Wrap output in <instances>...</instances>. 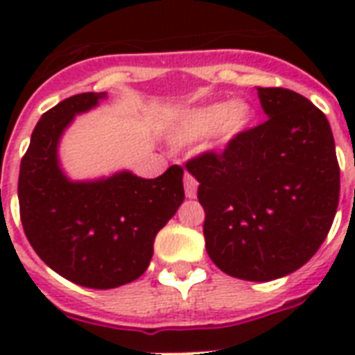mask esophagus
<instances>
[{
	"label": "esophagus",
	"instance_id": "obj_1",
	"mask_svg": "<svg viewBox=\"0 0 355 355\" xmlns=\"http://www.w3.org/2000/svg\"><path fill=\"white\" fill-rule=\"evenodd\" d=\"M197 188H199V182H197L189 173H186V175H184V191H186V197H188V199H195Z\"/></svg>",
	"mask_w": 355,
	"mask_h": 355
}]
</instances>
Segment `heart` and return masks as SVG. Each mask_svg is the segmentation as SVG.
Returning <instances> with one entry per match:
<instances>
[{
    "mask_svg": "<svg viewBox=\"0 0 355 355\" xmlns=\"http://www.w3.org/2000/svg\"><path fill=\"white\" fill-rule=\"evenodd\" d=\"M252 121V108L247 103H214L195 108L178 125L180 139H202L216 132L221 139H230Z\"/></svg>",
    "mask_w": 355,
    "mask_h": 355,
    "instance_id": "heart-1",
    "label": "heart"
}]
</instances>
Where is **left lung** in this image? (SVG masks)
I'll list each match as a JSON object with an SVG mask.
<instances>
[{"label": "left lung", "mask_w": 355, "mask_h": 355, "mask_svg": "<svg viewBox=\"0 0 355 355\" xmlns=\"http://www.w3.org/2000/svg\"><path fill=\"white\" fill-rule=\"evenodd\" d=\"M267 119L221 153L186 162L199 182L206 252L227 275L269 282L300 269L330 232L339 162L326 116L297 92L256 88Z\"/></svg>", "instance_id": "1"}]
</instances>
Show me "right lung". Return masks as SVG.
Returning a JSON list of instances; mask_svg holds the SVG:
<instances>
[{"mask_svg":"<svg viewBox=\"0 0 355 355\" xmlns=\"http://www.w3.org/2000/svg\"><path fill=\"white\" fill-rule=\"evenodd\" d=\"M105 94L64 99L36 123L19 166V219L31 247L66 280L112 289L144 275L160 228L184 200L182 167L158 178L118 173L97 182H69L57 162L60 134L75 114Z\"/></svg>","mask_w":355,"mask_h":355,"instance_id":"add662e5","label":"right lung"}]
</instances>
